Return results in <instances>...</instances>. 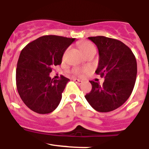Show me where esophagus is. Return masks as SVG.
I'll return each instance as SVG.
<instances>
[{"label": "esophagus", "mask_w": 149, "mask_h": 149, "mask_svg": "<svg viewBox=\"0 0 149 149\" xmlns=\"http://www.w3.org/2000/svg\"><path fill=\"white\" fill-rule=\"evenodd\" d=\"M73 81H74L75 82L78 84H81V83H82V81L80 79H73Z\"/></svg>", "instance_id": "obj_1"}]
</instances>
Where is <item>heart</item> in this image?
I'll use <instances>...</instances> for the list:
<instances>
[{
    "mask_svg": "<svg viewBox=\"0 0 149 149\" xmlns=\"http://www.w3.org/2000/svg\"><path fill=\"white\" fill-rule=\"evenodd\" d=\"M79 48H80V50L82 52V53L84 55L86 54V53H88V52L91 51V50L95 49L94 46H93L91 42H89V41H84V42H82L81 44H80ZM81 72H82V70H77L75 71V73H76V74H80Z\"/></svg>",
    "mask_w": 149,
    "mask_h": 149,
    "instance_id": "b5f03b06",
    "label": "heart"
}]
</instances>
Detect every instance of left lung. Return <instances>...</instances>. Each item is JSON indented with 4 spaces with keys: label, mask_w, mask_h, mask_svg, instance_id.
<instances>
[{
    "label": "left lung",
    "mask_w": 149,
    "mask_h": 149,
    "mask_svg": "<svg viewBox=\"0 0 149 149\" xmlns=\"http://www.w3.org/2000/svg\"><path fill=\"white\" fill-rule=\"evenodd\" d=\"M99 50L96 73L104 78L102 84L91 81L92 90L84 97L99 112H109L123 105L131 96L137 65L129 47L119 40L104 36L89 37Z\"/></svg>",
    "instance_id": "8db88e82"
}]
</instances>
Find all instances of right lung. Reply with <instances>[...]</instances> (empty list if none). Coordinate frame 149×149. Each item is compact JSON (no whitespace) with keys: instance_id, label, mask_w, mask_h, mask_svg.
I'll use <instances>...</instances> for the list:
<instances>
[{"instance_id":"right-lung-1","label":"right lung","mask_w":149,"mask_h":149,"mask_svg":"<svg viewBox=\"0 0 149 149\" xmlns=\"http://www.w3.org/2000/svg\"><path fill=\"white\" fill-rule=\"evenodd\" d=\"M75 38L44 36L29 43L20 53L16 69L17 90L26 106L41 114L59 104L69 79L49 77L53 66L61 64L64 53Z\"/></svg>"}]
</instances>
